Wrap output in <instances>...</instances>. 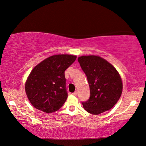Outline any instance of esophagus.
Wrapping results in <instances>:
<instances>
[{"label": "esophagus", "mask_w": 146, "mask_h": 146, "mask_svg": "<svg viewBox=\"0 0 146 146\" xmlns=\"http://www.w3.org/2000/svg\"><path fill=\"white\" fill-rule=\"evenodd\" d=\"M78 90H76V91L73 93V95H74V96H77V95H78Z\"/></svg>", "instance_id": "esophagus-1"}]
</instances>
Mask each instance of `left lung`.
<instances>
[{"label": "left lung", "mask_w": 146, "mask_h": 146, "mask_svg": "<svg viewBox=\"0 0 146 146\" xmlns=\"http://www.w3.org/2000/svg\"><path fill=\"white\" fill-rule=\"evenodd\" d=\"M78 62L87 78L90 98L82 102L86 111L99 114L111 109L122 92V81L116 69L98 56L79 57Z\"/></svg>", "instance_id": "1"}]
</instances>
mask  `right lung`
Returning <instances> with one entry per match:
<instances>
[{
    "label": "right lung",
    "mask_w": 146,
    "mask_h": 146,
    "mask_svg": "<svg viewBox=\"0 0 146 146\" xmlns=\"http://www.w3.org/2000/svg\"><path fill=\"white\" fill-rule=\"evenodd\" d=\"M76 57L68 54L55 55L33 68L26 82L25 91L35 109L51 113L63 106L68 97L64 71Z\"/></svg>",
    "instance_id": "obj_1"
}]
</instances>
